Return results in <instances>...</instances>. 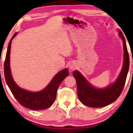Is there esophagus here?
<instances>
[{
	"instance_id": "obj_1",
	"label": "esophagus",
	"mask_w": 133,
	"mask_h": 133,
	"mask_svg": "<svg viewBox=\"0 0 133 133\" xmlns=\"http://www.w3.org/2000/svg\"><path fill=\"white\" fill-rule=\"evenodd\" d=\"M69 68L70 70H73L76 68V65H74V64H71L70 65H69Z\"/></svg>"
}]
</instances>
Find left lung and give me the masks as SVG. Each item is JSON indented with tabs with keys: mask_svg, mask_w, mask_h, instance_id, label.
<instances>
[{
	"mask_svg": "<svg viewBox=\"0 0 133 133\" xmlns=\"http://www.w3.org/2000/svg\"><path fill=\"white\" fill-rule=\"evenodd\" d=\"M118 31L123 43V64L120 73L114 82L104 88H97L78 70L72 72L76 81L79 100L84 105L94 108L107 106L116 101L123 90L129 71V57L124 36L121 30Z\"/></svg>",
	"mask_w": 133,
	"mask_h": 133,
	"instance_id": "8db88e82",
	"label": "left lung"
}]
</instances>
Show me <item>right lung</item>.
Wrapping results in <instances>:
<instances>
[{"mask_svg": "<svg viewBox=\"0 0 133 133\" xmlns=\"http://www.w3.org/2000/svg\"><path fill=\"white\" fill-rule=\"evenodd\" d=\"M17 35V33H16L9 43L4 62V76L5 81L14 97L23 107L36 110L47 109L54 103L57 89L62 81L69 75V71L68 68H65L59 71L55 74L49 84L40 91H30L21 88L14 81L10 67L11 43Z\"/></svg>", "mask_w": 133, "mask_h": 133, "instance_id": "add662e5", "label": "right lung"}]
</instances>
